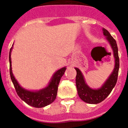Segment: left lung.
Listing matches in <instances>:
<instances>
[{"label":"left lung","mask_w":128,"mask_h":128,"mask_svg":"<svg viewBox=\"0 0 128 128\" xmlns=\"http://www.w3.org/2000/svg\"><path fill=\"white\" fill-rule=\"evenodd\" d=\"M102 32L106 40L112 48L115 58V66L112 72L106 80L101 86L99 88L93 89L90 88L86 82L82 72L78 68H75L77 72L76 77V84L79 97L84 102L88 104H98L104 100L112 90L115 87L117 81L118 69H119V58L118 54V47L117 43L108 30L102 28Z\"/></svg>","instance_id":"1"}]
</instances>
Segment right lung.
Returning <instances> with one entry per match:
<instances>
[{
	"instance_id": "obj_1",
	"label": "right lung",
	"mask_w": 128,
	"mask_h": 128,
	"mask_svg": "<svg viewBox=\"0 0 128 128\" xmlns=\"http://www.w3.org/2000/svg\"><path fill=\"white\" fill-rule=\"evenodd\" d=\"M13 48V44L10 48V73L11 81L13 82L16 92L20 98L25 102L35 108H43L50 104L56 98L58 88L61 78L66 69V66L54 72L48 85L39 90H29L24 88L20 85L14 78L11 67V54Z\"/></svg>"
}]
</instances>
